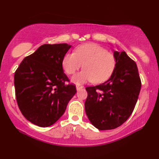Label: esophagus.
I'll return each instance as SVG.
<instances>
[{
  "mask_svg": "<svg viewBox=\"0 0 159 159\" xmlns=\"http://www.w3.org/2000/svg\"><path fill=\"white\" fill-rule=\"evenodd\" d=\"M83 88H84V86H80V85H77V86H76V90H77V91H79V90H80V89H83Z\"/></svg>",
  "mask_w": 159,
  "mask_h": 159,
  "instance_id": "34e87169",
  "label": "esophagus"
}]
</instances>
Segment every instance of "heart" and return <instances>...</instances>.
Here are the masks:
<instances>
[{"mask_svg": "<svg viewBox=\"0 0 159 159\" xmlns=\"http://www.w3.org/2000/svg\"><path fill=\"white\" fill-rule=\"evenodd\" d=\"M83 65L84 70L73 75L72 82L81 84L92 80L104 82L110 76L115 66V58L104 48L95 43H86L75 49L74 53H67L62 66L67 74H73Z\"/></svg>", "mask_w": 159, "mask_h": 159, "instance_id": "heart-1", "label": "heart"}]
</instances>
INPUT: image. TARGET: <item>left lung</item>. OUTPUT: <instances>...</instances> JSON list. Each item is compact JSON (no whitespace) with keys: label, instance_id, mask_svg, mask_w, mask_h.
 <instances>
[{"label":"left lung","instance_id":"1","mask_svg":"<svg viewBox=\"0 0 159 159\" xmlns=\"http://www.w3.org/2000/svg\"><path fill=\"white\" fill-rule=\"evenodd\" d=\"M114 57L116 63L111 77L102 84L86 88V114L100 130L117 128L128 119L141 88L135 62L125 51L114 50Z\"/></svg>","mask_w":159,"mask_h":159}]
</instances>
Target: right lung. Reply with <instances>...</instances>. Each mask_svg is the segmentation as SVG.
I'll use <instances>...</instances> for the list:
<instances>
[{"instance_id": "obj_1", "label": "right lung", "mask_w": 159, "mask_h": 159, "mask_svg": "<svg viewBox=\"0 0 159 159\" xmlns=\"http://www.w3.org/2000/svg\"><path fill=\"white\" fill-rule=\"evenodd\" d=\"M71 45L64 44L40 46L22 60L14 74L18 106L29 121L45 127L55 123L76 93L75 86L66 84L62 59Z\"/></svg>"}]
</instances>
